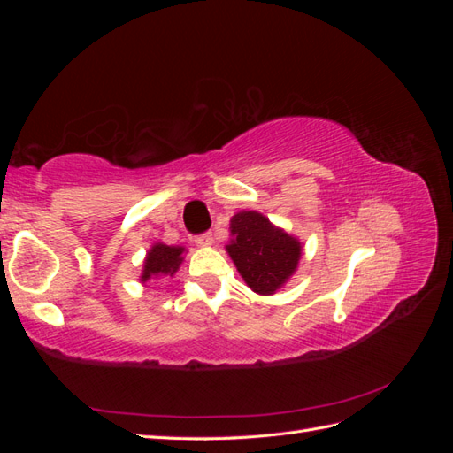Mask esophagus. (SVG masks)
I'll use <instances>...</instances> for the list:
<instances>
[{
  "instance_id": "obj_1",
  "label": "esophagus",
  "mask_w": 453,
  "mask_h": 453,
  "mask_svg": "<svg viewBox=\"0 0 453 453\" xmlns=\"http://www.w3.org/2000/svg\"><path fill=\"white\" fill-rule=\"evenodd\" d=\"M211 242H213L211 232H203V234H198V236L195 238V243H196V245H202V248H205V245H211Z\"/></svg>"
}]
</instances>
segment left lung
<instances>
[{
  "mask_svg": "<svg viewBox=\"0 0 453 453\" xmlns=\"http://www.w3.org/2000/svg\"><path fill=\"white\" fill-rule=\"evenodd\" d=\"M230 232L228 255L255 293L272 295L293 276L300 243L273 226L265 215L240 211L230 219Z\"/></svg>",
  "mask_w": 453,
  "mask_h": 453,
  "instance_id": "left-lung-1",
  "label": "left lung"
}]
</instances>
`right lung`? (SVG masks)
<instances>
[{
	"mask_svg": "<svg viewBox=\"0 0 453 453\" xmlns=\"http://www.w3.org/2000/svg\"><path fill=\"white\" fill-rule=\"evenodd\" d=\"M183 251H185L183 248H170V245H164V243L153 245L145 258L142 281L145 283L150 276H160V273H170V276H173L183 260L181 258Z\"/></svg>",
	"mask_w": 453,
	"mask_h": 453,
	"instance_id": "obj_1",
	"label": "right lung"
}]
</instances>
